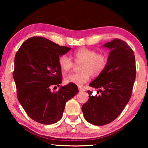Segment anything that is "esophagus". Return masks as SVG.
I'll list each match as a JSON object with an SVG mask.
<instances>
[{
	"label": "esophagus",
	"instance_id": "obj_1",
	"mask_svg": "<svg viewBox=\"0 0 148 148\" xmlns=\"http://www.w3.org/2000/svg\"><path fill=\"white\" fill-rule=\"evenodd\" d=\"M79 92H84L85 89H84L83 88H81V87H79Z\"/></svg>",
	"mask_w": 148,
	"mask_h": 148
}]
</instances>
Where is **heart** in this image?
<instances>
[{
	"mask_svg": "<svg viewBox=\"0 0 148 148\" xmlns=\"http://www.w3.org/2000/svg\"><path fill=\"white\" fill-rule=\"evenodd\" d=\"M73 57L77 62H82L80 73H71L66 75L64 82L82 86L90 79V74L97 76L101 74L106 68L108 57L106 55L97 53L93 49L82 47L75 51ZM58 63L61 71L66 72L73 66V62L67 55H62L58 59Z\"/></svg>",
	"mask_w": 148,
	"mask_h": 148,
	"instance_id": "b5f03b06",
	"label": "heart"
}]
</instances>
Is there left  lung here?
Segmentation results:
<instances>
[{
    "label": "left lung",
    "mask_w": 148,
    "mask_h": 148,
    "mask_svg": "<svg viewBox=\"0 0 148 148\" xmlns=\"http://www.w3.org/2000/svg\"><path fill=\"white\" fill-rule=\"evenodd\" d=\"M110 49L106 68L89 86L101 95L92 96L82 106L85 119L95 125H104L116 119L131 99L136 65L134 52L126 42L114 39L104 45Z\"/></svg>",
    "instance_id": "1"
}]
</instances>
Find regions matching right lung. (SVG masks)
I'll return each instance as SVG.
<instances>
[{"label":"right lung","mask_w":148,"mask_h":148,"mask_svg":"<svg viewBox=\"0 0 148 148\" xmlns=\"http://www.w3.org/2000/svg\"><path fill=\"white\" fill-rule=\"evenodd\" d=\"M71 47L61 46L43 37L27 39L19 47L14 60V79L19 103L34 121L44 125L62 118L65 104L78 92L76 85L51 87L62 82L59 57ZM54 87V88H55Z\"/></svg>","instance_id":"right-lung-1"}]
</instances>
